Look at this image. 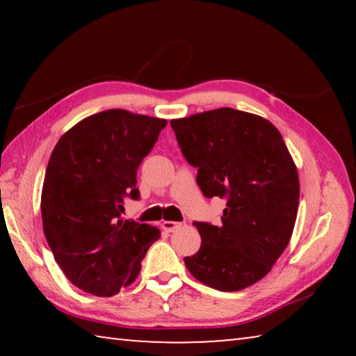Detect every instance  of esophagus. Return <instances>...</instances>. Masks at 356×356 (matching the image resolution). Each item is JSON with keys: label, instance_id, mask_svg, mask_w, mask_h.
I'll return each mask as SVG.
<instances>
[{"label": "esophagus", "instance_id": "esophagus-1", "mask_svg": "<svg viewBox=\"0 0 356 356\" xmlns=\"http://www.w3.org/2000/svg\"><path fill=\"white\" fill-rule=\"evenodd\" d=\"M179 227H180V222H176V221H163V222H161V229H163L165 232H174V231H177Z\"/></svg>", "mask_w": 356, "mask_h": 356}]
</instances>
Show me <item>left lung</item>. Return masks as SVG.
<instances>
[{"label": "left lung", "instance_id": "left-lung-1", "mask_svg": "<svg viewBox=\"0 0 356 356\" xmlns=\"http://www.w3.org/2000/svg\"><path fill=\"white\" fill-rule=\"evenodd\" d=\"M171 127L204 196L226 200L220 226L195 222L202 243L184 259L186 268L221 292L252 286L286 250L297 220L298 172L284 140L270 120L234 108L172 119Z\"/></svg>", "mask_w": 356, "mask_h": 356}]
</instances>
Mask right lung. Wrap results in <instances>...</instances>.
I'll use <instances>...</instances> for the list:
<instances>
[{
	"label": "right lung",
	"mask_w": 356,
	"mask_h": 356,
	"mask_svg": "<svg viewBox=\"0 0 356 356\" xmlns=\"http://www.w3.org/2000/svg\"><path fill=\"white\" fill-rule=\"evenodd\" d=\"M166 127V119L106 110L84 118L59 138L42 186L44 234L55 261L81 291L111 297L130 286L154 226L120 218L138 200L136 171Z\"/></svg>",
	"instance_id": "1"
}]
</instances>
